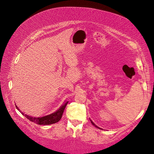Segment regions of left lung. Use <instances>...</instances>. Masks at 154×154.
<instances>
[{"label": "left lung", "instance_id": "8db88e82", "mask_svg": "<svg viewBox=\"0 0 154 154\" xmlns=\"http://www.w3.org/2000/svg\"><path fill=\"white\" fill-rule=\"evenodd\" d=\"M91 123H92V125H94V127H97V128H100V129H101V128H100V127H97V126H96V125H95V124H94V123H93V122H92V121H91Z\"/></svg>", "mask_w": 154, "mask_h": 154}]
</instances>
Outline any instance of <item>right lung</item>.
Segmentation results:
<instances>
[{
  "label": "right lung",
  "mask_w": 154,
  "mask_h": 154,
  "mask_svg": "<svg viewBox=\"0 0 154 154\" xmlns=\"http://www.w3.org/2000/svg\"><path fill=\"white\" fill-rule=\"evenodd\" d=\"M67 103H68V101L65 102L64 104L62 106H60V108L58 110L54 112V113H52L51 114L45 116H44V117H41V118L32 117V116L26 115L24 113L22 112L19 110V109L18 108V106L17 105H16V107H17V109L22 113V114L24 115L26 118L30 120L31 122H34L38 125H51L53 123H56L59 122L60 119H61L62 117L64 109H65V108H66V106Z\"/></svg>",
  "instance_id": "obj_1"
}]
</instances>
